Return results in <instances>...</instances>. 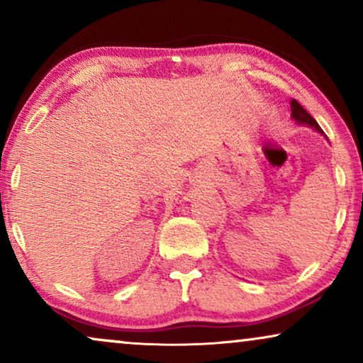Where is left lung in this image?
Here are the masks:
<instances>
[{
  "label": "left lung",
  "mask_w": 363,
  "mask_h": 363,
  "mask_svg": "<svg viewBox=\"0 0 363 363\" xmlns=\"http://www.w3.org/2000/svg\"><path fill=\"white\" fill-rule=\"evenodd\" d=\"M291 117L294 118V121L299 123V125L311 127V128H314V130H317L319 133H322V135H324V132H322V128L319 127V123L315 122V118L312 117L311 113L307 112L306 108L302 107L301 104L296 101V99H292V101H291Z\"/></svg>",
  "instance_id": "1"
}]
</instances>
